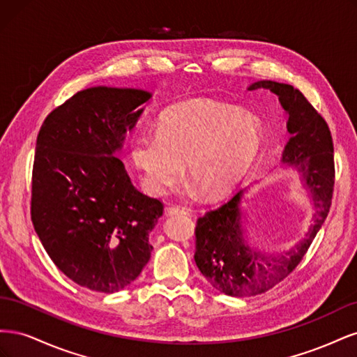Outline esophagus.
Returning a JSON list of instances; mask_svg holds the SVG:
<instances>
[{"mask_svg":"<svg viewBox=\"0 0 357 357\" xmlns=\"http://www.w3.org/2000/svg\"><path fill=\"white\" fill-rule=\"evenodd\" d=\"M165 213L168 215H172V214H188L189 210L185 208V207H180V205H169V207L165 208Z\"/></svg>","mask_w":357,"mask_h":357,"instance_id":"esophagus-1","label":"esophagus"}]
</instances>
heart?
Wrapping results in <instances>:
<instances>
[{
    "mask_svg": "<svg viewBox=\"0 0 357 357\" xmlns=\"http://www.w3.org/2000/svg\"><path fill=\"white\" fill-rule=\"evenodd\" d=\"M262 144L256 117L240 114L232 105L193 100L165 112L158 132H135L131 155L153 193L174 185L186 164L204 197L222 198L252 169Z\"/></svg>",
    "mask_w": 357,
    "mask_h": 357,
    "instance_id": "heart-1",
    "label": "heart"
}]
</instances>
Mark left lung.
Segmentation results:
<instances>
[{
  "instance_id": "obj_1",
  "label": "left lung",
  "mask_w": 357,
  "mask_h": 357,
  "mask_svg": "<svg viewBox=\"0 0 357 357\" xmlns=\"http://www.w3.org/2000/svg\"><path fill=\"white\" fill-rule=\"evenodd\" d=\"M256 89L274 92L289 113L287 131L291 137L283 162L295 167L304 178L316 214L305 238L280 256L256 252L244 240L240 211L243 190L199 218L195 229L197 266L214 289L229 296L264 294L294 271L328 218L335 185L333 143L323 116L290 84L261 80L248 88Z\"/></svg>"
}]
</instances>
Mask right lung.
Returning <instances> with one entry per match:
<instances>
[{"mask_svg": "<svg viewBox=\"0 0 357 357\" xmlns=\"http://www.w3.org/2000/svg\"><path fill=\"white\" fill-rule=\"evenodd\" d=\"M150 96L89 88L50 112L40 128L31 220L53 264L82 287L122 290L153 250L149 234L164 204L139 192L114 156Z\"/></svg>", "mask_w": 357, "mask_h": 357, "instance_id": "right-lung-1", "label": "right lung"}]
</instances>
